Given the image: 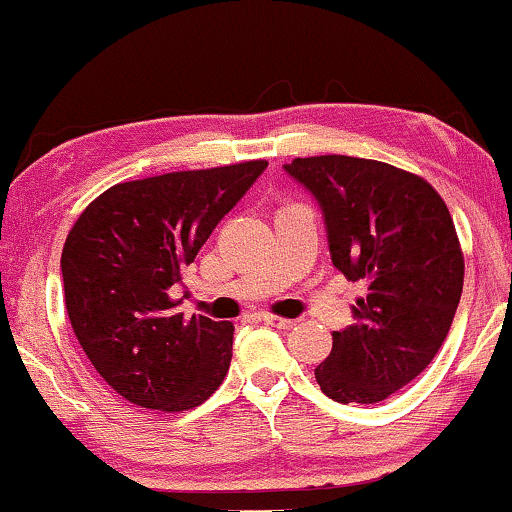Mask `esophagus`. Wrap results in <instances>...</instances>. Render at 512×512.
<instances>
[{"instance_id": "1", "label": "esophagus", "mask_w": 512, "mask_h": 512, "mask_svg": "<svg viewBox=\"0 0 512 512\" xmlns=\"http://www.w3.org/2000/svg\"><path fill=\"white\" fill-rule=\"evenodd\" d=\"M261 320H263L265 324H270V327H277V329H291V327H296V320H287V317H277V315H270V313L261 315Z\"/></svg>"}]
</instances>
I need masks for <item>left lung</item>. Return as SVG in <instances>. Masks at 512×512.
<instances>
[{
	"label": "left lung",
	"mask_w": 512,
	"mask_h": 512,
	"mask_svg": "<svg viewBox=\"0 0 512 512\" xmlns=\"http://www.w3.org/2000/svg\"><path fill=\"white\" fill-rule=\"evenodd\" d=\"M284 171L320 204L336 268L367 284L317 383L341 404L386 400L433 362L459 308L463 251L447 204L421 176L376 159L296 157Z\"/></svg>",
	"instance_id": "8db88e82"
}]
</instances>
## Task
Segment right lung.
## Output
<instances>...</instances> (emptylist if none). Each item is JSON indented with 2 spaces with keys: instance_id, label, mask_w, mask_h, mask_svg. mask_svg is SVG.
I'll use <instances>...</instances> for the list:
<instances>
[{
  "instance_id": "obj_1",
  "label": "right lung",
  "mask_w": 512,
  "mask_h": 512,
  "mask_svg": "<svg viewBox=\"0 0 512 512\" xmlns=\"http://www.w3.org/2000/svg\"><path fill=\"white\" fill-rule=\"evenodd\" d=\"M265 167L254 159L117 183L72 225L61 256L65 308L86 357L124 400L188 411L223 383L235 327L185 320L171 289Z\"/></svg>"
}]
</instances>
